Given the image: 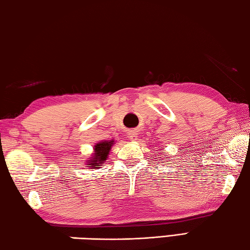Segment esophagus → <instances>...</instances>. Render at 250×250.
I'll use <instances>...</instances> for the list:
<instances>
[{
    "label": "esophagus",
    "instance_id": "34e87169",
    "mask_svg": "<svg viewBox=\"0 0 250 250\" xmlns=\"http://www.w3.org/2000/svg\"><path fill=\"white\" fill-rule=\"evenodd\" d=\"M128 138L131 141L138 140V130H130L128 133Z\"/></svg>",
    "mask_w": 250,
    "mask_h": 250
}]
</instances>
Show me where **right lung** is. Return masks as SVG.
<instances>
[{
  "label": "right lung",
  "instance_id": "1",
  "mask_svg": "<svg viewBox=\"0 0 250 250\" xmlns=\"http://www.w3.org/2000/svg\"><path fill=\"white\" fill-rule=\"evenodd\" d=\"M114 145V140H101L93 146V153L86 161V166L90 168H100L106 161L110 150Z\"/></svg>",
  "mask_w": 250,
  "mask_h": 250
}]
</instances>
